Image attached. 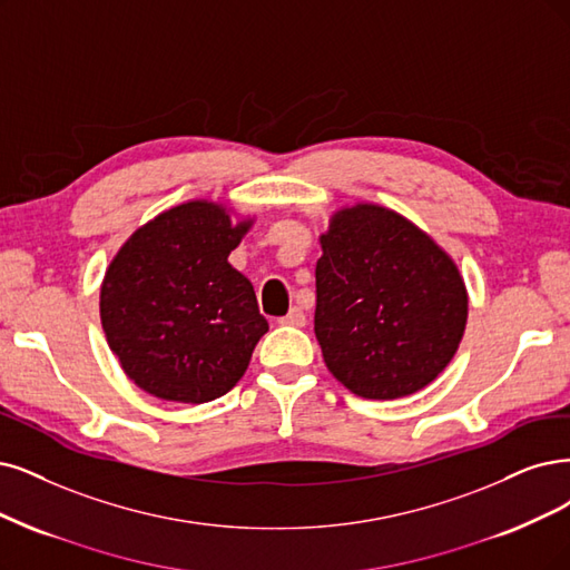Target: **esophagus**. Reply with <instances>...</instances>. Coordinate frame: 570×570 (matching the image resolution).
Instances as JSON below:
<instances>
[{
    "label": "esophagus",
    "instance_id": "esophagus-1",
    "mask_svg": "<svg viewBox=\"0 0 570 570\" xmlns=\"http://www.w3.org/2000/svg\"><path fill=\"white\" fill-rule=\"evenodd\" d=\"M305 322H307V317H305V312L301 307H291V312L286 314V317L279 320L282 326H296V328L305 326Z\"/></svg>",
    "mask_w": 570,
    "mask_h": 570
}]
</instances>
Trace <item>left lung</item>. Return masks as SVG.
<instances>
[{
    "mask_svg": "<svg viewBox=\"0 0 570 570\" xmlns=\"http://www.w3.org/2000/svg\"><path fill=\"white\" fill-rule=\"evenodd\" d=\"M314 333L333 377L364 399H399L444 371L468 326L465 279L425 229L356 202L320 237Z\"/></svg>",
    "mask_w": 570,
    "mask_h": 570,
    "instance_id": "left-lung-1",
    "label": "left lung"
}]
</instances>
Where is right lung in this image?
<instances>
[{"mask_svg":"<svg viewBox=\"0 0 570 570\" xmlns=\"http://www.w3.org/2000/svg\"><path fill=\"white\" fill-rule=\"evenodd\" d=\"M256 216L189 199L121 244L100 284V324L121 371L164 402L206 404L235 387L267 333L253 284L227 256Z\"/></svg>","mask_w":570,"mask_h":570,"instance_id":"right-lung-1","label":"right lung"}]
</instances>
